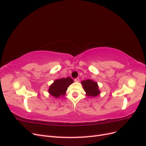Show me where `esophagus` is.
Returning a JSON list of instances; mask_svg holds the SVG:
<instances>
[{"instance_id":"34e87169","label":"esophagus","mask_w":146,"mask_h":146,"mask_svg":"<svg viewBox=\"0 0 146 146\" xmlns=\"http://www.w3.org/2000/svg\"><path fill=\"white\" fill-rule=\"evenodd\" d=\"M74 81L76 82H78L79 81H80V79H79V78H75L74 79Z\"/></svg>"}]
</instances>
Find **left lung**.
Segmentation results:
<instances>
[{
    "label": "left lung",
    "instance_id": "8db88e82",
    "mask_svg": "<svg viewBox=\"0 0 146 146\" xmlns=\"http://www.w3.org/2000/svg\"><path fill=\"white\" fill-rule=\"evenodd\" d=\"M83 89L86 92V95L92 97H96L100 94V91L98 89V85L96 82L91 80H83L82 82Z\"/></svg>",
    "mask_w": 146,
    "mask_h": 146
}]
</instances>
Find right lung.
<instances>
[{
  "instance_id": "add662e5",
  "label": "right lung",
  "mask_w": 146,
  "mask_h": 146,
  "mask_svg": "<svg viewBox=\"0 0 146 146\" xmlns=\"http://www.w3.org/2000/svg\"><path fill=\"white\" fill-rule=\"evenodd\" d=\"M73 82L74 80L70 77L58 79L50 85L48 92L55 98H58L61 95L64 96L69 86Z\"/></svg>"
}]
</instances>
